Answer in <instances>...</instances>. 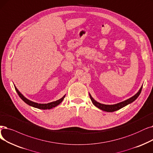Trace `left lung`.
<instances>
[{
    "label": "left lung",
    "mask_w": 153,
    "mask_h": 153,
    "mask_svg": "<svg viewBox=\"0 0 153 153\" xmlns=\"http://www.w3.org/2000/svg\"><path fill=\"white\" fill-rule=\"evenodd\" d=\"M143 88V85L141 86V88L139 89V91L136 93V94L134 96L131 97V98L127 99L124 101H123L121 102H119L116 104H113V105H106V104H101L98 102H97L96 101H95L94 99H93L91 96V95L89 94V96L90 98L91 99V101L95 106H96L97 108H98L99 109H100L104 111H106V112H114L116 111L117 110L120 109L121 108H123L124 106L127 105L129 104H131V102H132L133 101H134L138 97V96L140 94V93L141 92V90Z\"/></svg>",
    "instance_id": "left-lung-1"
}]
</instances>
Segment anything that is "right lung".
<instances>
[{
    "instance_id": "right-lung-1",
    "label": "right lung",
    "mask_w": 153,
    "mask_h": 153,
    "mask_svg": "<svg viewBox=\"0 0 153 153\" xmlns=\"http://www.w3.org/2000/svg\"><path fill=\"white\" fill-rule=\"evenodd\" d=\"M14 87H15L16 91L17 92L18 95L22 99V101H24L26 104H27L28 105H29L30 106H32V107H34V108L40 109H52L53 108H55L56 106L58 105L61 102H62V101H63V99L65 97V96H64L62 98H61L60 99H59V100H57L56 101L52 102H50V103H48V104H39V103L34 102L29 100V99H27V98L25 97L21 94V93L19 91V90L16 88L15 85H14Z\"/></svg>"
}]
</instances>
